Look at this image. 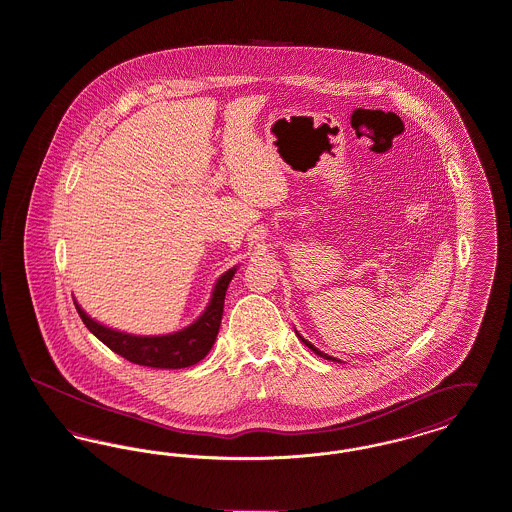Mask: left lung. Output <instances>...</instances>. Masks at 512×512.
I'll return each instance as SVG.
<instances>
[{"label":"left lung","instance_id":"left-lung-1","mask_svg":"<svg viewBox=\"0 0 512 512\" xmlns=\"http://www.w3.org/2000/svg\"><path fill=\"white\" fill-rule=\"evenodd\" d=\"M295 334H297V338H299V340L303 341V343H305V345H307V347H309V349H311V351H313V353H317V355H320V357H322V359H326V361H334V363H341L340 359H336V357H332V355H328V353H322V351H320V349H318V347H315V345H313V343H311V341L305 340V338H303V336H301V334H299V332H297V330H295Z\"/></svg>","mask_w":512,"mask_h":512}]
</instances>
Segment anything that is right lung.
I'll return each instance as SVG.
<instances>
[{
  "label": "right lung",
  "instance_id": "1",
  "mask_svg": "<svg viewBox=\"0 0 512 512\" xmlns=\"http://www.w3.org/2000/svg\"><path fill=\"white\" fill-rule=\"evenodd\" d=\"M236 270L238 267H232L228 268L224 274H220L205 311L195 318L190 326L172 334H163V336L128 334L94 320L78 305L76 299H74V307L82 318V322L86 324V328L126 361L134 365L151 366V368H186L205 359V355L211 351L213 343L217 340L222 309H224V295Z\"/></svg>",
  "mask_w": 512,
  "mask_h": 512
}]
</instances>
